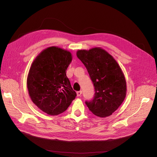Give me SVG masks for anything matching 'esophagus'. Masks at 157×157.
<instances>
[{
  "label": "esophagus",
  "instance_id": "34e87169",
  "mask_svg": "<svg viewBox=\"0 0 157 157\" xmlns=\"http://www.w3.org/2000/svg\"><path fill=\"white\" fill-rule=\"evenodd\" d=\"M81 94H82V91H81V90H79V91H78V92H77V95H78V97L81 96Z\"/></svg>",
  "mask_w": 157,
  "mask_h": 157
}]
</instances>
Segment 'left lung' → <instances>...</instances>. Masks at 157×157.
<instances>
[{
	"label": "left lung",
	"instance_id": "1",
	"mask_svg": "<svg viewBox=\"0 0 157 157\" xmlns=\"http://www.w3.org/2000/svg\"><path fill=\"white\" fill-rule=\"evenodd\" d=\"M77 56L85 66L94 86L93 99L85 104L97 116H110L126 97V80L119 65L110 54L98 47L78 51Z\"/></svg>",
	"mask_w": 157,
	"mask_h": 157
}]
</instances>
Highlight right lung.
Returning <instances> with one entry per match:
<instances>
[{"instance_id": "1", "label": "right lung", "mask_w": 157, "mask_h": 157, "mask_svg": "<svg viewBox=\"0 0 157 157\" xmlns=\"http://www.w3.org/2000/svg\"><path fill=\"white\" fill-rule=\"evenodd\" d=\"M71 61L70 52L51 47L41 52L31 65L27 80L30 98L47 114L63 113L76 97L66 76Z\"/></svg>"}]
</instances>
